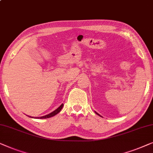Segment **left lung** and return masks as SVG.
<instances>
[{
    "instance_id": "obj_1",
    "label": "left lung",
    "mask_w": 153,
    "mask_h": 153,
    "mask_svg": "<svg viewBox=\"0 0 153 153\" xmlns=\"http://www.w3.org/2000/svg\"><path fill=\"white\" fill-rule=\"evenodd\" d=\"M95 112H96V111H95ZM96 114H98V115H99V114H98L97 112H96ZM99 116H100V115H99Z\"/></svg>"
}]
</instances>
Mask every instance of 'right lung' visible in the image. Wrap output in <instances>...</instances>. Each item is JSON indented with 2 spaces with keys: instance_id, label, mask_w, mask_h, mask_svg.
Returning a JSON list of instances; mask_svg holds the SVG:
<instances>
[{
  "instance_id": "add662e5",
  "label": "right lung",
  "mask_w": 153,
  "mask_h": 153,
  "mask_svg": "<svg viewBox=\"0 0 153 153\" xmlns=\"http://www.w3.org/2000/svg\"><path fill=\"white\" fill-rule=\"evenodd\" d=\"M63 105H64V104H62L59 107H58L57 109H56L55 111H53V112L48 114H47L46 116H43V117H36V119H48V118H51L52 117H54V116H55L56 114H58L60 111H61L62 107H63ZM31 118H33V117H31Z\"/></svg>"
}]
</instances>
